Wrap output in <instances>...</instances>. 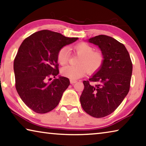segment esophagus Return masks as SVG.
Listing matches in <instances>:
<instances>
[{
	"instance_id": "34e87169",
	"label": "esophagus",
	"mask_w": 146,
	"mask_h": 146,
	"mask_svg": "<svg viewBox=\"0 0 146 146\" xmlns=\"http://www.w3.org/2000/svg\"><path fill=\"white\" fill-rule=\"evenodd\" d=\"M76 82H77V80L70 79V83H71V84H75V83H76Z\"/></svg>"
}]
</instances>
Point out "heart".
<instances>
[{
  "mask_svg": "<svg viewBox=\"0 0 146 146\" xmlns=\"http://www.w3.org/2000/svg\"><path fill=\"white\" fill-rule=\"evenodd\" d=\"M76 54L79 55L77 64L78 66H67L61 69L62 76L70 79L76 80L88 73L92 74L102 68L105 62V56L102 52L94 50V48L85 42H80L72 47ZM70 52L68 47L60 48L57 53V60L61 65H65L69 61Z\"/></svg>",
  "mask_w": 146,
  "mask_h": 146,
  "instance_id": "1",
  "label": "heart"
}]
</instances>
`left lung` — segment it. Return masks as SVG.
I'll return each instance as SVG.
<instances>
[{"label": "left lung", "instance_id": "8db88e82", "mask_svg": "<svg viewBox=\"0 0 146 146\" xmlns=\"http://www.w3.org/2000/svg\"><path fill=\"white\" fill-rule=\"evenodd\" d=\"M89 42L99 46L105 62L98 72L83 81L80 101L87 114L100 118L112 114L128 94L133 64L125 45L112 37L99 35ZM92 82L97 84L93 85Z\"/></svg>", "mask_w": 146, "mask_h": 146}]
</instances>
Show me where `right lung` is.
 Wrapping results in <instances>:
<instances>
[{"label":"right lung","instance_id":"1","mask_svg":"<svg viewBox=\"0 0 146 146\" xmlns=\"http://www.w3.org/2000/svg\"><path fill=\"white\" fill-rule=\"evenodd\" d=\"M77 38H67L48 30L36 32L20 45L13 62L15 88L28 107L39 114L52 110L69 86L68 78L50 77L59 73L57 53Z\"/></svg>","mask_w":146,"mask_h":146}]
</instances>
